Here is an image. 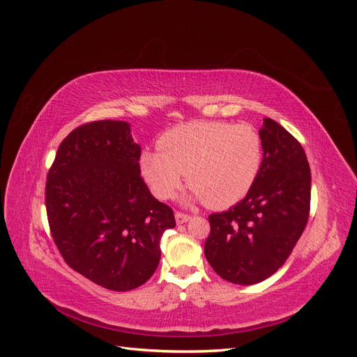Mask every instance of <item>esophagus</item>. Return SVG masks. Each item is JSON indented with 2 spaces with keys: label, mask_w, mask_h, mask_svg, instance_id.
Instances as JSON below:
<instances>
[{
  "label": "esophagus",
  "mask_w": 357,
  "mask_h": 357,
  "mask_svg": "<svg viewBox=\"0 0 357 357\" xmlns=\"http://www.w3.org/2000/svg\"><path fill=\"white\" fill-rule=\"evenodd\" d=\"M190 219H192L190 214H185V213H181V211H176V222H177V225L186 223V222H189Z\"/></svg>",
  "instance_id": "1"
}]
</instances>
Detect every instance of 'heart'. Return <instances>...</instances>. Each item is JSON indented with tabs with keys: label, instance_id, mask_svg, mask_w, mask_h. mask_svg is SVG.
I'll use <instances>...</instances> for the list:
<instances>
[{
	"label": "heart",
	"instance_id": "obj_1",
	"mask_svg": "<svg viewBox=\"0 0 357 357\" xmlns=\"http://www.w3.org/2000/svg\"><path fill=\"white\" fill-rule=\"evenodd\" d=\"M158 152L142 155V172L159 199H171L183 176L192 195L213 208L241 201L259 176L262 137L252 125L199 121L169 129L158 139Z\"/></svg>",
	"mask_w": 357,
	"mask_h": 357
}]
</instances>
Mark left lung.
<instances>
[{
	"instance_id": "obj_1",
	"label": "left lung",
	"mask_w": 357,
	"mask_h": 357,
	"mask_svg": "<svg viewBox=\"0 0 357 357\" xmlns=\"http://www.w3.org/2000/svg\"><path fill=\"white\" fill-rule=\"evenodd\" d=\"M264 160L253 188L228 211L208 215L204 253L226 282L255 284L282 268L304 232L311 171L298 139L273 119L259 131Z\"/></svg>"
}]
</instances>
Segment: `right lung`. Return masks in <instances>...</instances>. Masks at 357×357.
Wrapping results in <instances>:
<instances>
[{
    "label": "right lung",
    "mask_w": 357,
    "mask_h": 357,
    "mask_svg": "<svg viewBox=\"0 0 357 357\" xmlns=\"http://www.w3.org/2000/svg\"><path fill=\"white\" fill-rule=\"evenodd\" d=\"M142 147L122 121L71 131L47 172L46 210L63 261L116 291L144 284L160 259V236L174 213L150 193L139 169Z\"/></svg>",
    "instance_id": "obj_1"
}]
</instances>
